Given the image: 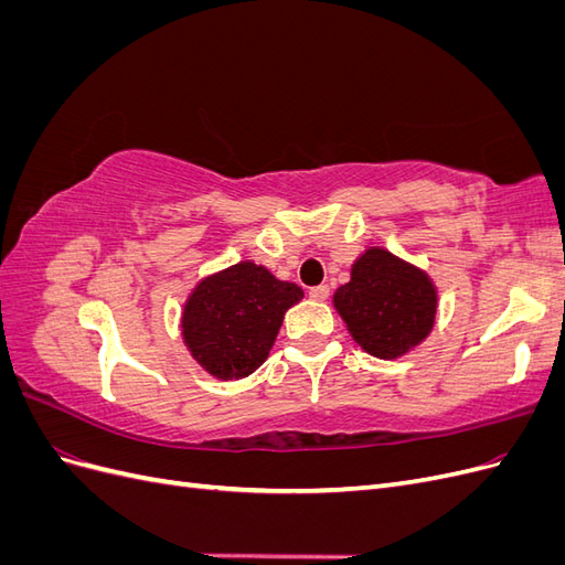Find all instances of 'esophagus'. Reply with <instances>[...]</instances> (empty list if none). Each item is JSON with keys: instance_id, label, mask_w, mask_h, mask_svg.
<instances>
[{"instance_id": "obj_1", "label": "esophagus", "mask_w": 565, "mask_h": 565, "mask_svg": "<svg viewBox=\"0 0 565 565\" xmlns=\"http://www.w3.org/2000/svg\"><path fill=\"white\" fill-rule=\"evenodd\" d=\"M309 297L316 299V301H324L330 297V287L328 285H316L309 289Z\"/></svg>"}]
</instances>
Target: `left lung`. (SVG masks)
I'll return each instance as SVG.
<instances>
[{
	"mask_svg": "<svg viewBox=\"0 0 565 565\" xmlns=\"http://www.w3.org/2000/svg\"><path fill=\"white\" fill-rule=\"evenodd\" d=\"M334 306L367 353L396 358L431 332L436 289L426 273L391 252L367 249L353 264L351 280L337 289Z\"/></svg>",
	"mask_w": 565,
	"mask_h": 565,
	"instance_id": "1",
	"label": "left lung"
}]
</instances>
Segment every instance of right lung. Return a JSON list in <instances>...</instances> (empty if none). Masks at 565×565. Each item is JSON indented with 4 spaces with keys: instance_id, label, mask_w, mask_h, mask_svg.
<instances>
[{
    "instance_id": "obj_1",
    "label": "right lung",
    "mask_w": 565,
    "mask_h": 565,
    "mask_svg": "<svg viewBox=\"0 0 565 565\" xmlns=\"http://www.w3.org/2000/svg\"><path fill=\"white\" fill-rule=\"evenodd\" d=\"M301 297L299 285L243 262L195 287L185 303L183 339L195 361L218 380L247 377L266 361L285 311Z\"/></svg>"
}]
</instances>
